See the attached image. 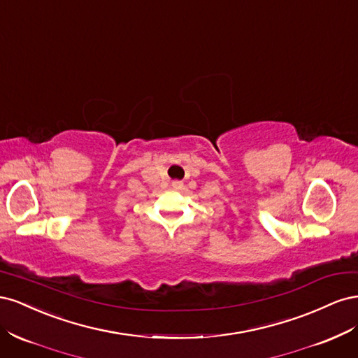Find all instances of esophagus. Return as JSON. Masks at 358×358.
Masks as SVG:
<instances>
[{"mask_svg":"<svg viewBox=\"0 0 358 358\" xmlns=\"http://www.w3.org/2000/svg\"><path fill=\"white\" fill-rule=\"evenodd\" d=\"M171 187L175 188V189H180L182 188V182L180 180H173L171 182Z\"/></svg>","mask_w":358,"mask_h":358,"instance_id":"obj_1","label":"esophagus"}]
</instances>
